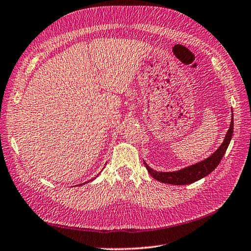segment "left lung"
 I'll return each mask as SVG.
<instances>
[{"label": "left lung", "mask_w": 251, "mask_h": 251, "mask_svg": "<svg viewBox=\"0 0 251 251\" xmlns=\"http://www.w3.org/2000/svg\"><path fill=\"white\" fill-rule=\"evenodd\" d=\"M233 133V116L231 117V122L227 133L225 135L224 142L215 153L209 156L208 158L200 161V163L193 165L191 167L184 168L182 170L176 172H156L151 169L146 163H144L146 166L148 172L151 174L153 178H155L158 181L175 184V185H183L195 182L201 178H203L206 175L213 172L216 167L219 165L222 157L224 156L226 150H227L228 145L230 143L231 136Z\"/></svg>", "instance_id": "left-lung-1"}]
</instances>
